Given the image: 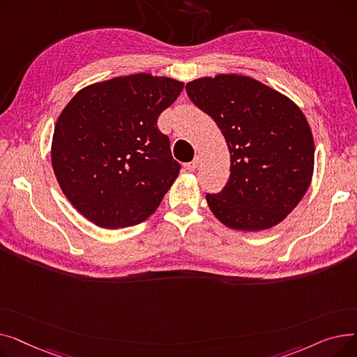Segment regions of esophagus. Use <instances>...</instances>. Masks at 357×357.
I'll return each instance as SVG.
<instances>
[{"label":"esophagus","mask_w":357,"mask_h":357,"mask_svg":"<svg viewBox=\"0 0 357 357\" xmlns=\"http://www.w3.org/2000/svg\"><path fill=\"white\" fill-rule=\"evenodd\" d=\"M198 165H199V156H195V159L192 162L185 163V169H186V171L192 172V171H195V169L198 167Z\"/></svg>","instance_id":"34e87169"}]
</instances>
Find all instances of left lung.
<instances>
[{
  "label": "left lung",
  "instance_id": "1",
  "mask_svg": "<svg viewBox=\"0 0 357 357\" xmlns=\"http://www.w3.org/2000/svg\"><path fill=\"white\" fill-rule=\"evenodd\" d=\"M215 121L230 152V176L208 207L224 226L268 230L296 207L314 174L311 127L291 98L248 75L218 73L186 84Z\"/></svg>",
  "mask_w": 357,
  "mask_h": 357
}]
</instances>
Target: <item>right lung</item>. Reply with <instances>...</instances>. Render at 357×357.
Segmentation results:
<instances>
[{"label":"right lung","instance_id":"add662e5","mask_svg":"<svg viewBox=\"0 0 357 357\" xmlns=\"http://www.w3.org/2000/svg\"><path fill=\"white\" fill-rule=\"evenodd\" d=\"M183 82L139 72L84 86L54 124L50 158L73 208L102 229L147 220L179 175L160 112Z\"/></svg>","mask_w":357,"mask_h":357}]
</instances>
